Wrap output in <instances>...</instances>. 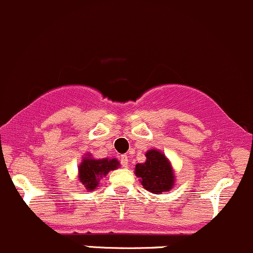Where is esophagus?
Masks as SVG:
<instances>
[{
    "label": "esophagus",
    "instance_id": "34e87169",
    "mask_svg": "<svg viewBox=\"0 0 253 253\" xmlns=\"http://www.w3.org/2000/svg\"><path fill=\"white\" fill-rule=\"evenodd\" d=\"M121 165L122 167H127V165H129V161H127V156L126 155H122L121 156Z\"/></svg>",
    "mask_w": 253,
    "mask_h": 253
}]
</instances>
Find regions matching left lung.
Returning <instances> with one entry per match:
<instances>
[{
  "instance_id": "obj_1",
  "label": "left lung",
  "mask_w": 253,
  "mask_h": 253,
  "mask_svg": "<svg viewBox=\"0 0 253 253\" xmlns=\"http://www.w3.org/2000/svg\"><path fill=\"white\" fill-rule=\"evenodd\" d=\"M135 174L137 178H141L142 186L153 194L169 191L174 185L170 163L166 156L157 150L146 152V162L136 165Z\"/></svg>"
}]
</instances>
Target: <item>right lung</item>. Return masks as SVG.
<instances>
[{"label":"right lung","mask_w":253,"mask_h":253,"mask_svg":"<svg viewBox=\"0 0 253 253\" xmlns=\"http://www.w3.org/2000/svg\"><path fill=\"white\" fill-rule=\"evenodd\" d=\"M119 166V162L113 160H93L85 157L79 166V180L86 187V190H93L97 187L98 181L102 175H106L109 170H114Z\"/></svg>","instance_id":"obj_1"}]
</instances>
